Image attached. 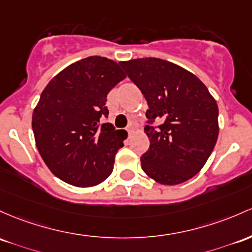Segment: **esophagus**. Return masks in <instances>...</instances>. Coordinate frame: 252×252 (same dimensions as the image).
Instances as JSON below:
<instances>
[{"instance_id":"obj_1","label":"esophagus","mask_w":252,"mask_h":252,"mask_svg":"<svg viewBox=\"0 0 252 252\" xmlns=\"http://www.w3.org/2000/svg\"><path fill=\"white\" fill-rule=\"evenodd\" d=\"M126 131H128V134H129V135H131L132 132H134V128H132L131 126H129L128 128H126Z\"/></svg>"}]
</instances>
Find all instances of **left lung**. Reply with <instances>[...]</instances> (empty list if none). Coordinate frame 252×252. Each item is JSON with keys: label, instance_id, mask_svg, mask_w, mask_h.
Returning a JSON list of instances; mask_svg holds the SVG:
<instances>
[{"label": "left lung", "instance_id": "8db88e82", "mask_svg": "<svg viewBox=\"0 0 252 252\" xmlns=\"http://www.w3.org/2000/svg\"><path fill=\"white\" fill-rule=\"evenodd\" d=\"M120 64L148 104L145 132L151 145L141 157L142 170L164 185L189 181L217 143V101L197 76L172 62L146 57ZM153 121L159 126H152Z\"/></svg>", "mask_w": 252, "mask_h": 252}]
</instances>
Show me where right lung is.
Segmentation results:
<instances>
[{
  "label": "right lung",
  "instance_id": "right-lung-1",
  "mask_svg": "<svg viewBox=\"0 0 252 252\" xmlns=\"http://www.w3.org/2000/svg\"><path fill=\"white\" fill-rule=\"evenodd\" d=\"M126 73L100 56L80 60L60 71L33 110L35 146L49 170L74 187H94L113 170L123 130L103 123L106 96Z\"/></svg>",
  "mask_w": 252,
  "mask_h": 252
}]
</instances>
